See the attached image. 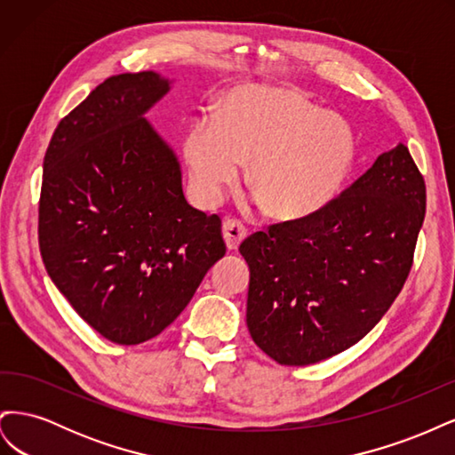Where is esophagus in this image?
Listing matches in <instances>:
<instances>
[{
    "label": "esophagus",
    "mask_w": 455,
    "mask_h": 455,
    "mask_svg": "<svg viewBox=\"0 0 455 455\" xmlns=\"http://www.w3.org/2000/svg\"><path fill=\"white\" fill-rule=\"evenodd\" d=\"M222 233L228 251H237L241 241L246 237V229L241 222H237V220H226L222 226Z\"/></svg>",
    "instance_id": "1"
}]
</instances>
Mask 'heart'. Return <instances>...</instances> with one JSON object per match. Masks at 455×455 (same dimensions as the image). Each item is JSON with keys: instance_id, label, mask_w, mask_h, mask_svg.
Listing matches in <instances>:
<instances>
[{"instance_id": "heart-1", "label": "heart", "mask_w": 455, "mask_h": 455, "mask_svg": "<svg viewBox=\"0 0 455 455\" xmlns=\"http://www.w3.org/2000/svg\"><path fill=\"white\" fill-rule=\"evenodd\" d=\"M355 157L347 119L279 85L231 89L218 119L199 116L184 139L189 189L203 206L222 203L249 163L254 199L279 218H306L332 203Z\"/></svg>"}]
</instances>
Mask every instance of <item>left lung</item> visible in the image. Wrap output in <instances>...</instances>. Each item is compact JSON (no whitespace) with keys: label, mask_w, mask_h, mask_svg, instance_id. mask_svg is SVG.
<instances>
[{"label":"left lung","mask_w":455,"mask_h":455,"mask_svg":"<svg viewBox=\"0 0 455 455\" xmlns=\"http://www.w3.org/2000/svg\"><path fill=\"white\" fill-rule=\"evenodd\" d=\"M423 218V176L398 144L319 212L244 239L256 346L306 366L361 341L403 291Z\"/></svg>","instance_id":"1"}]
</instances>
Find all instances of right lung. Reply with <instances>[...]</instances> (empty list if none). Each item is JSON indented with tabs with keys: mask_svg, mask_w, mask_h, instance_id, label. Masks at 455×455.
<instances>
[{
	"mask_svg": "<svg viewBox=\"0 0 455 455\" xmlns=\"http://www.w3.org/2000/svg\"><path fill=\"white\" fill-rule=\"evenodd\" d=\"M171 89L156 72L108 77L59 123L44 159L45 269L119 346L161 334L226 254L222 220L186 201L180 161L146 119Z\"/></svg>",
	"mask_w": 455,
	"mask_h": 455,
	"instance_id": "right-lung-1",
	"label": "right lung"
}]
</instances>
